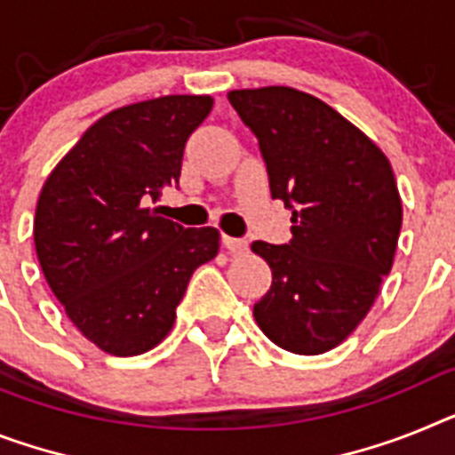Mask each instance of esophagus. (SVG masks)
Here are the masks:
<instances>
[{"label":"esophagus","mask_w":455,"mask_h":455,"mask_svg":"<svg viewBox=\"0 0 455 455\" xmlns=\"http://www.w3.org/2000/svg\"><path fill=\"white\" fill-rule=\"evenodd\" d=\"M224 247H227L231 254H245V251L250 250V243H247L245 238H231V235H227V238H224Z\"/></svg>","instance_id":"1"}]
</instances>
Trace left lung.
Listing matches in <instances>:
<instances>
[{"mask_svg":"<svg viewBox=\"0 0 455 455\" xmlns=\"http://www.w3.org/2000/svg\"><path fill=\"white\" fill-rule=\"evenodd\" d=\"M259 140L270 194L291 210L286 245L251 243L273 284L254 319L275 345L315 356L363 322L393 266L403 204L384 152L322 99L293 87L228 92Z\"/></svg>","mask_w":455,"mask_h":455,"instance_id":"left-lung-1","label":"left lung"}]
</instances>
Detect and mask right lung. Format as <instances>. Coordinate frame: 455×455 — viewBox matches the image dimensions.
Masks as SVG:
<instances>
[{
  "instance_id": "add662e5",
  "label": "right lung",
  "mask_w": 455,
  "mask_h": 455,
  "mask_svg": "<svg viewBox=\"0 0 455 455\" xmlns=\"http://www.w3.org/2000/svg\"><path fill=\"white\" fill-rule=\"evenodd\" d=\"M210 97L173 94L97 120L41 189L34 245L68 319L113 356L162 342L189 277L220 251L217 228H185L148 201L178 185Z\"/></svg>"
}]
</instances>
